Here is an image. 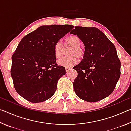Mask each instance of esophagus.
<instances>
[{"label":"esophagus","mask_w":131,"mask_h":131,"mask_svg":"<svg viewBox=\"0 0 131 131\" xmlns=\"http://www.w3.org/2000/svg\"><path fill=\"white\" fill-rule=\"evenodd\" d=\"M65 69H66V72H68L71 69V68H65Z\"/></svg>","instance_id":"obj_1"}]
</instances>
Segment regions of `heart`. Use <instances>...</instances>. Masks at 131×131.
<instances>
[{
  "label": "heart",
  "instance_id": "b5f03b06",
  "mask_svg": "<svg viewBox=\"0 0 131 131\" xmlns=\"http://www.w3.org/2000/svg\"><path fill=\"white\" fill-rule=\"evenodd\" d=\"M81 40L76 35H71L65 39L64 47H70L71 49L68 53V57L64 58L58 61V63L59 65L63 66L66 68H70L77 62V58H83L85 54L84 48L80 46ZM55 57L57 59H59L62 57L63 46L61 42L57 41L54 47Z\"/></svg>",
  "mask_w": 131,
  "mask_h": 131
}]
</instances>
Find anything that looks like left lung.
<instances>
[{
	"mask_svg": "<svg viewBox=\"0 0 131 131\" xmlns=\"http://www.w3.org/2000/svg\"><path fill=\"white\" fill-rule=\"evenodd\" d=\"M70 34L77 35L85 46L83 60L75 66L78 74L73 88L80 98L95 102L113 91L121 74V62L114 44L99 29L75 26Z\"/></svg>",
	"mask_w": 131,
	"mask_h": 131,
	"instance_id": "8db88e82",
	"label": "left lung"
}]
</instances>
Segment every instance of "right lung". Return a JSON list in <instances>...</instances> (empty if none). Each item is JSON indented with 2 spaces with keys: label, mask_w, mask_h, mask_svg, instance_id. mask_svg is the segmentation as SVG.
Masks as SVG:
<instances>
[{
  "label": "right lung",
  "mask_w": 131,
  "mask_h": 131,
  "mask_svg": "<svg viewBox=\"0 0 131 131\" xmlns=\"http://www.w3.org/2000/svg\"><path fill=\"white\" fill-rule=\"evenodd\" d=\"M73 27L41 26L19 42L12 56L11 75L16 91L26 100L42 102L54 95L66 73L63 66L57 65L54 45Z\"/></svg>",
  "instance_id": "1"
}]
</instances>
